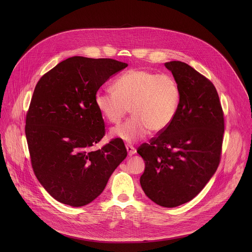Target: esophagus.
<instances>
[{
  "label": "esophagus",
  "instance_id": "esophagus-1",
  "mask_svg": "<svg viewBox=\"0 0 252 252\" xmlns=\"http://www.w3.org/2000/svg\"><path fill=\"white\" fill-rule=\"evenodd\" d=\"M126 149H127V152H128V155H129V156H132L133 154L136 153V148H135L133 145L126 144Z\"/></svg>",
  "mask_w": 252,
  "mask_h": 252
}]
</instances>
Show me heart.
Masks as SVG:
<instances>
[{
    "mask_svg": "<svg viewBox=\"0 0 252 252\" xmlns=\"http://www.w3.org/2000/svg\"><path fill=\"white\" fill-rule=\"evenodd\" d=\"M112 89L95 93V105L108 122L116 124L129 112L133 116L111 130L113 137L133 143L147 131L159 133L174 121L180 103V89L174 76L132 69L118 76Z\"/></svg>",
    "mask_w": 252,
    "mask_h": 252,
    "instance_id": "b5f03b06",
    "label": "heart"
}]
</instances>
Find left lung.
I'll use <instances>...</instances> for the list:
<instances>
[{
  "label": "left lung",
  "instance_id": "left-lung-1",
  "mask_svg": "<svg viewBox=\"0 0 252 252\" xmlns=\"http://www.w3.org/2000/svg\"><path fill=\"white\" fill-rule=\"evenodd\" d=\"M180 89L172 124L138 153L145 161L140 183L145 195L165 208L196 197L216 172L221 158L224 113L213 82L186 63H165Z\"/></svg>",
  "mask_w": 252,
  "mask_h": 252
}]
</instances>
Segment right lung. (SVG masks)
<instances>
[{"label":"right lung","mask_w":252,"mask_h":252,"mask_svg":"<svg viewBox=\"0 0 252 252\" xmlns=\"http://www.w3.org/2000/svg\"><path fill=\"white\" fill-rule=\"evenodd\" d=\"M127 66L109 58L73 56L36 83L25 125L31 164L43 188L62 204L91 203L127 156L121 139L91 148L106 134L95 93Z\"/></svg>","instance_id":"add662e5"}]
</instances>
